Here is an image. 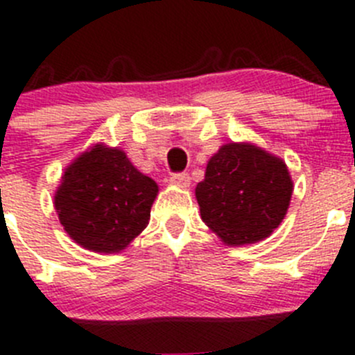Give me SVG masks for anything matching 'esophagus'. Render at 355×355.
Wrapping results in <instances>:
<instances>
[{
    "label": "esophagus",
    "instance_id": "obj_1",
    "mask_svg": "<svg viewBox=\"0 0 355 355\" xmlns=\"http://www.w3.org/2000/svg\"><path fill=\"white\" fill-rule=\"evenodd\" d=\"M170 182L173 185H177V187H187L191 184V177L187 173H175L171 175Z\"/></svg>",
    "mask_w": 355,
    "mask_h": 355
}]
</instances>
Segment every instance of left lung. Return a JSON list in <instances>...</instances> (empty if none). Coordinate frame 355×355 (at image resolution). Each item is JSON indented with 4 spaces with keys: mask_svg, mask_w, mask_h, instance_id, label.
I'll use <instances>...</instances> for the list:
<instances>
[{
    "mask_svg": "<svg viewBox=\"0 0 355 355\" xmlns=\"http://www.w3.org/2000/svg\"><path fill=\"white\" fill-rule=\"evenodd\" d=\"M293 182L279 157L251 143H228L196 185L201 219L228 245L263 241L285 219Z\"/></svg>",
    "mask_w": 355,
    "mask_h": 355,
    "instance_id": "left-lung-1",
    "label": "left lung"
}]
</instances>
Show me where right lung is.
<instances>
[{
  "label": "right lung",
  "instance_id": "obj_1",
  "mask_svg": "<svg viewBox=\"0 0 355 355\" xmlns=\"http://www.w3.org/2000/svg\"><path fill=\"white\" fill-rule=\"evenodd\" d=\"M159 187L125 152L95 145L63 171L54 209L81 248L118 253L146 228Z\"/></svg>",
  "mask_w": 355,
  "mask_h": 355
}]
</instances>
